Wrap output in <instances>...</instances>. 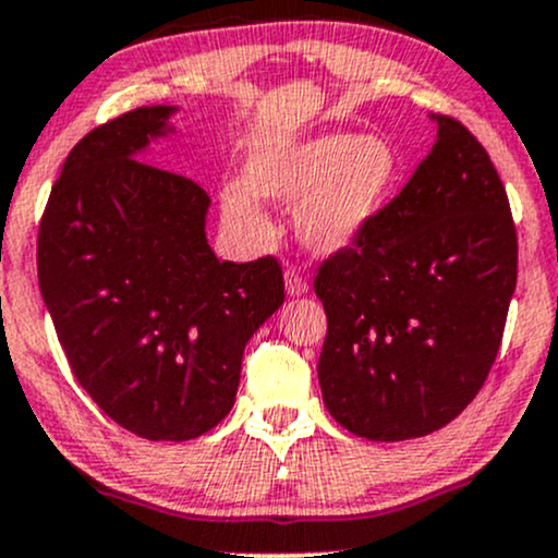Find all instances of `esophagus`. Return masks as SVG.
<instances>
[{"mask_svg":"<svg viewBox=\"0 0 558 558\" xmlns=\"http://www.w3.org/2000/svg\"><path fill=\"white\" fill-rule=\"evenodd\" d=\"M284 290H287V295H290V298H301V295H305V292H308V281H305V277L301 271H298V268H287V271H284Z\"/></svg>","mask_w":558,"mask_h":558,"instance_id":"34e87169","label":"esophagus"}]
</instances>
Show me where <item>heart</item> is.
<instances>
[{
    "instance_id": "heart-1",
    "label": "heart",
    "mask_w": 558,
    "mask_h": 558,
    "mask_svg": "<svg viewBox=\"0 0 558 558\" xmlns=\"http://www.w3.org/2000/svg\"><path fill=\"white\" fill-rule=\"evenodd\" d=\"M399 151L383 135L325 133L271 143L247 167V183L220 189V213L233 236L263 244L271 236L263 199L298 202V239L319 255H338L362 242L397 194Z\"/></svg>"
}]
</instances>
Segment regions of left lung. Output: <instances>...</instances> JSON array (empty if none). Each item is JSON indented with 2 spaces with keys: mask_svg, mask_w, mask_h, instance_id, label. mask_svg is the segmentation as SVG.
<instances>
[{
  "mask_svg": "<svg viewBox=\"0 0 558 558\" xmlns=\"http://www.w3.org/2000/svg\"><path fill=\"white\" fill-rule=\"evenodd\" d=\"M436 141L373 231L322 263L319 386L369 441L434 434L487 380L517 290V229L482 143L430 113Z\"/></svg>",
  "mask_w": 558,
  "mask_h": 558,
  "instance_id": "left-lung-1",
  "label": "left lung"
}]
</instances>
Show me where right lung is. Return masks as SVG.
Listing matches in <instances>:
<instances>
[{"label": "right lung", "instance_id": "obj_1", "mask_svg": "<svg viewBox=\"0 0 558 558\" xmlns=\"http://www.w3.org/2000/svg\"><path fill=\"white\" fill-rule=\"evenodd\" d=\"M178 106H141L71 148L39 223V290L95 404L151 441L207 434L231 412L242 356L284 303L274 257L218 260L209 196L146 165Z\"/></svg>", "mask_w": 558, "mask_h": 558}]
</instances>
